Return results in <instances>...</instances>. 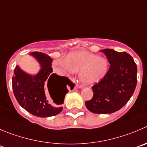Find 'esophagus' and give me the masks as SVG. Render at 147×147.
I'll return each instance as SVG.
<instances>
[{"instance_id":"1","label":"esophagus","mask_w":147,"mask_h":147,"mask_svg":"<svg viewBox=\"0 0 147 147\" xmlns=\"http://www.w3.org/2000/svg\"><path fill=\"white\" fill-rule=\"evenodd\" d=\"M82 87H83V86H81V85H80V86H78V88H79V89H82Z\"/></svg>"}]
</instances>
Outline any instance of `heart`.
I'll use <instances>...</instances> for the list:
<instances>
[{
  "label": "heart",
  "instance_id": "1",
  "mask_svg": "<svg viewBox=\"0 0 147 147\" xmlns=\"http://www.w3.org/2000/svg\"><path fill=\"white\" fill-rule=\"evenodd\" d=\"M53 68L61 75L79 73V79L83 84L94 85L105 76L109 64L104 57L85 50H77L68 54L65 60H55Z\"/></svg>",
  "mask_w": 147,
  "mask_h": 147
}]
</instances>
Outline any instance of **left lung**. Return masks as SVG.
Masks as SVG:
<instances>
[{
  "instance_id": "obj_1",
  "label": "left lung",
  "mask_w": 147,
  "mask_h": 147,
  "mask_svg": "<svg viewBox=\"0 0 147 147\" xmlns=\"http://www.w3.org/2000/svg\"><path fill=\"white\" fill-rule=\"evenodd\" d=\"M110 64L107 74L92 86V100L85 102L86 108L97 114H110L122 108L131 99L137 84V66L125 52L104 49Z\"/></svg>"
}]
</instances>
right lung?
<instances>
[{
	"mask_svg": "<svg viewBox=\"0 0 147 147\" xmlns=\"http://www.w3.org/2000/svg\"><path fill=\"white\" fill-rule=\"evenodd\" d=\"M30 55L40 63L41 68L38 74L32 76L16 65L12 77L15 97L19 104L33 115L40 118L56 115L62 111L61 105L68 92V86L71 88L73 85L74 87V84L67 77L52 73L53 59L47 54L32 52Z\"/></svg>",
	"mask_w": 147,
	"mask_h": 147,
	"instance_id": "add662e5",
	"label": "right lung"
}]
</instances>
